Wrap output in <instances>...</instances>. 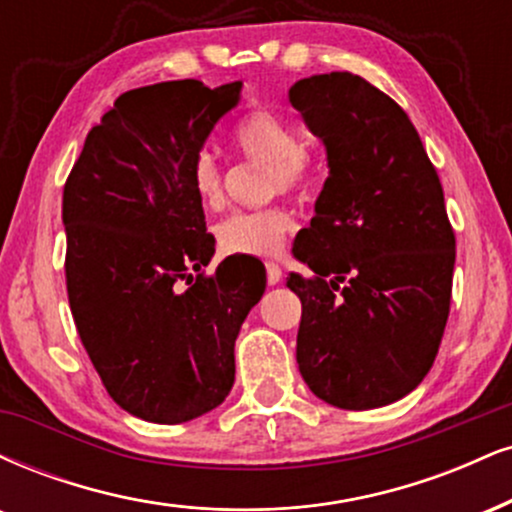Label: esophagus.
I'll list each match as a JSON object with an SVG mask.
<instances>
[{"instance_id": "esophagus-1", "label": "esophagus", "mask_w": 512, "mask_h": 512, "mask_svg": "<svg viewBox=\"0 0 512 512\" xmlns=\"http://www.w3.org/2000/svg\"><path fill=\"white\" fill-rule=\"evenodd\" d=\"M264 267H267L269 286H276V283L281 281V267L276 262H264Z\"/></svg>"}]
</instances>
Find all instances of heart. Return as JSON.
Wrapping results in <instances>:
<instances>
[{"label":"heart","instance_id":"b5f03b06","mask_svg":"<svg viewBox=\"0 0 512 512\" xmlns=\"http://www.w3.org/2000/svg\"><path fill=\"white\" fill-rule=\"evenodd\" d=\"M233 147L245 162H260L264 171V195L305 193L317 178V159L300 143L293 121L272 112L255 109L233 128ZM190 186L205 209L224 202V169L209 150H200L190 162ZM293 217L283 205L238 209L219 221L217 240L231 255H276L291 231Z\"/></svg>","mask_w":512,"mask_h":512}]
</instances>
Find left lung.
<instances>
[{
    "label": "left lung",
    "instance_id": "8db88e82",
    "mask_svg": "<svg viewBox=\"0 0 512 512\" xmlns=\"http://www.w3.org/2000/svg\"><path fill=\"white\" fill-rule=\"evenodd\" d=\"M288 100L329 155L303 250L288 276L303 303L300 374L317 398L372 410L432 369L451 312L455 233L408 114L348 71L303 78Z\"/></svg>",
    "mask_w": 512,
    "mask_h": 512
}]
</instances>
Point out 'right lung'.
<instances>
[{"label": "right lung", "mask_w": 512, "mask_h": 512, "mask_svg": "<svg viewBox=\"0 0 512 512\" xmlns=\"http://www.w3.org/2000/svg\"><path fill=\"white\" fill-rule=\"evenodd\" d=\"M240 80H169L123 92L64 183L66 293L80 343L116 405L181 424L229 396L240 324L264 281L214 252L190 162Z\"/></svg>", "instance_id": "right-lung-1"}]
</instances>
